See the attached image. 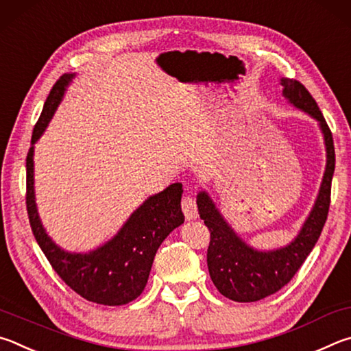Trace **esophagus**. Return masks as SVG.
Here are the masks:
<instances>
[{
  "mask_svg": "<svg viewBox=\"0 0 351 351\" xmlns=\"http://www.w3.org/2000/svg\"><path fill=\"white\" fill-rule=\"evenodd\" d=\"M182 211L185 214L188 220L197 219L199 217V210H197V202L193 197L191 194H185L182 197Z\"/></svg>",
  "mask_w": 351,
  "mask_h": 351,
  "instance_id": "1",
  "label": "esophagus"
}]
</instances>
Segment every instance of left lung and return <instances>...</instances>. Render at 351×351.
Here are the masks:
<instances>
[{
  "mask_svg": "<svg viewBox=\"0 0 351 351\" xmlns=\"http://www.w3.org/2000/svg\"><path fill=\"white\" fill-rule=\"evenodd\" d=\"M280 84L284 88L282 94L293 106L319 121L327 147V166L316 204L298 237L287 247L273 251H257L248 247L225 222L210 195L205 191L197 194L200 219L211 234L206 253L208 271L220 294L236 302H256L285 287L315 248L328 216L336 162L333 135L316 100L302 83L293 78H282Z\"/></svg>",
  "mask_w": 351,
  "mask_h": 351,
  "instance_id": "1",
  "label": "left lung"
}]
</instances>
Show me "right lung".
Wrapping results in <instances>:
<instances>
[{
    "instance_id": "right-lung-1",
    "label": "right lung",
    "mask_w": 351,
    "mask_h": 351,
    "mask_svg": "<svg viewBox=\"0 0 351 351\" xmlns=\"http://www.w3.org/2000/svg\"><path fill=\"white\" fill-rule=\"evenodd\" d=\"M73 73L61 75L43 108L32 132V146L26 158V206L34 236L67 287L90 302L125 305L145 290L157 250L169 232L185 220L182 213V183H172L165 191L151 195L129 217L114 239L89 253H66L46 234L40 222L34 191V143L40 138L64 95Z\"/></svg>"
}]
</instances>
